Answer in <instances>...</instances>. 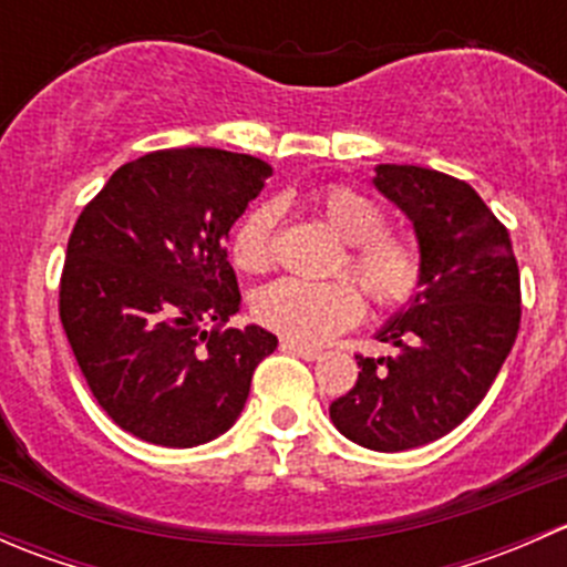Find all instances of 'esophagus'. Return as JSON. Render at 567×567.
I'll list each match as a JSON object with an SVG mask.
<instances>
[{
	"label": "esophagus",
	"instance_id": "obj_1",
	"mask_svg": "<svg viewBox=\"0 0 567 567\" xmlns=\"http://www.w3.org/2000/svg\"><path fill=\"white\" fill-rule=\"evenodd\" d=\"M282 351L293 353V357L307 359V362H316V359H320V351H318V348H312V346H301V342H296V340H282Z\"/></svg>",
	"mask_w": 567,
	"mask_h": 567
}]
</instances>
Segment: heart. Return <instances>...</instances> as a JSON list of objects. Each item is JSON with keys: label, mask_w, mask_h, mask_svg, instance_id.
I'll list each match as a JSON object with an SVG mask.
<instances>
[{"label": "heart", "mask_w": 567, "mask_h": 567, "mask_svg": "<svg viewBox=\"0 0 567 567\" xmlns=\"http://www.w3.org/2000/svg\"><path fill=\"white\" fill-rule=\"evenodd\" d=\"M318 216L346 244L337 274H348L381 310L411 305L425 282V255L414 238L384 230L386 214L370 194L329 183L312 199ZM279 205H251L230 233V260L238 271L262 274L277 255ZM251 312L266 329L296 342L331 340L362 316V296L348 279L301 282L277 279L251 299Z\"/></svg>", "instance_id": "b5f03b06"}]
</instances>
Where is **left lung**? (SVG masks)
I'll return each instance as SVG.
<instances>
[{"label": "left lung", "instance_id": "8db88e82", "mask_svg": "<svg viewBox=\"0 0 567 567\" xmlns=\"http://www.w3.org/2000/svg\"><path fill=\"white\" fill-rule=\"evenodd\" d=\"M373 183L414 221L425 282L379 334L398 353H357V384L329 414L351 442L400 453L447 436L488 394L522 323V277L511 233L468 183L409 164H379Z\"/></svg>", "mask_w": 567, "mask_h": 567}]
</instances>
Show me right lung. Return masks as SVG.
Listing matches in <instances>:
<instances>
[{
    "instance_id": "right-lung-1",
    "label": "right lung",
    "mask_w": 567,
    "mask_h": 567,
    "mask_svg": "<svg viewBox=\"0 0 567 567\" xmlns=\"http://www.w3.org/2000/svg\"><path fill=\"white\" fill-rule=\"evenodd\" d=\"M268 175L260 158L216 147L147 153L73 225L62 329L101 409L142 442L197 447L225 433L277 348L260 326L221 329L241 310L227 233Z\"/></svg>"
}]
</instances>
